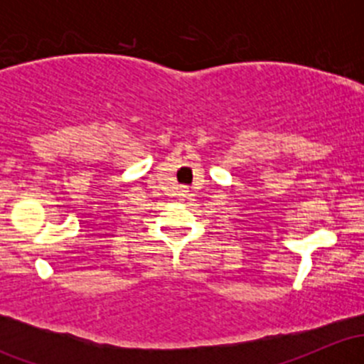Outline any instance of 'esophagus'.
<instances>
[{
	"mask_svg": "<svg viewBox=\"0 0 364 364\" xmlns=\"http://www.w3.org/2000/svg\"><path fill=\"white\" fill-rule=\"evenodd\" d=\"M183 196H185V197H188V190H183Z\"/></svg>",
	"mask_w": 364,
	"mask_h": 364,
	"instance_id": "34e87169",
	"label": "esophagus"
}]
</instances>
